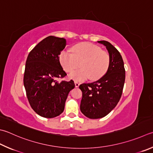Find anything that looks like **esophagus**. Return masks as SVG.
Wrapping results in <instances>:
<instances>
[{
	"label": "esophagus",
	"instance_id": "obj_1",
	"mask_svg": "<svg viewBox=\"0 0 153 153\" xmlns=\"http://www.w3.org/2000/svg\"><path fill=\"white\" fill-rule=\"evenodd\" d=\"M74 85H75L76 87H79V85H80V83L77 81H74Z\"/></svg>",
	"mask_w": 153,
	"mask_h": 153
}]
</instances>
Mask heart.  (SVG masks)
I'll use <instances>...</instances> for the list:
<instances>
[{"mask_svg": "<svg viewBox=\"0 0 153 153\" xmlns=\"http://www.w3.org/2000/svg\"><path fill=\"white\" fill-rule=\"evenodd\" d=\"M59 61L66 72L70 73L80 66L81 68L69 74V79L76 81L88 79L96 80L105 75L107 71L110 58L108 53L100 48L88 42L79 43L73 48V53L62 51Z\"/></svg>", "mask_w": 153, "mask_h": 153, "instance_id": "heart-1", "label": "heart"}]
</instances>
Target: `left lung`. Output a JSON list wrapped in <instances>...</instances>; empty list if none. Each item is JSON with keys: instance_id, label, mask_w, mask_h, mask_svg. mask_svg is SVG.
<instances>
[{"instance_id": "8db88e82", "label": "left lung", "mask_w": 153, "mask_h": 153, "mask_svg": "<svg viewBox=\"0 0 153 153\" xmlns=\"http://www.w3.org/2000/svg\"><path fill=\"white\" fill-rule=\"evenodd\" d=\"M107 49L110 63L106 74L99 80L79 86L82 93L80 109L89 119H97L107 115L119 102L125 80V69L121 55L110 42L97 41Z\"/></svg>"}]
</instances>
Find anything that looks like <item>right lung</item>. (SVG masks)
Masks as SVG:
<instances>
[{"label":"right lung","instance_id":"obj_1","mask_svg":"<svg viewBox=\"0 0 153 153\" xmlns=\"http://www.w3.org/2000/svg\"><path fill=\"white\" fill-rule=\"evenodd\" d=\"M66 45L65 39L48 36L34 47L26 61L23 81L27 99L34 111L42 117L61 114L69 92L75 86L73 80H56L67 75L59 61Z\"/></svg>","mask_w":153,"mask_h":153}]
</instances>
